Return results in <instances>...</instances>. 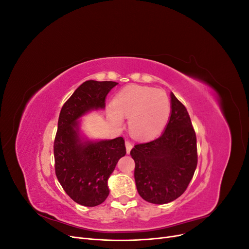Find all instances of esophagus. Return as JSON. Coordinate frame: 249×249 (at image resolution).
<instances>
[{"label": "esophagus", "mask_w": 249, "mask_h": 249, "mask_svg": "<svg viewBox=\"0 0 249 249\" xmlns=\"http://www.w3.org/2000/svg\"><path fill=\"white\" fill-rule=\"evenodd\" d=\"M132 147H133L132 142H130L129 140H125V148H126V153H127V154H130Z\"/></svg>", "instance_id": "esophagus-1"}]
</instances>
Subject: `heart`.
Segmentation results:
<instances>
[{
    "instance_id": "heart-1",
    "label": "heart",
    "mask_w": 249,
    "mask_h": 249,
    "mask_svg": "<svg viewBox=\"0 0 249 249\" xmlns=\"http://www.w3.org/2000/svg\"><path fill=\"white\" fill-rule=\"evenodd\" d=\"M107 112L113 124L122 126L124 116L129 117V129L134 137L152 139L166 125L170 114V101L166 92L161 89L129 85L115 95Z\"/></svg>"
}]
</instances>
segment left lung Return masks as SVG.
I'll list each match as a JSON object with an SVG mask.
<instances>
[{"instance_id":"obj_1","label":"left lung","mask_w":249,"mask_h":249,"mask_svg":"<svg viewBox=\"0 0 249 249\" xmlns=\"http://www.w3.org/2000/svg\"><path fill=\"white\" fill-rule=\"evenodd\" d=\"M170 99V117L161 136L131 150L137 191L143 199L156 205L179 197L197 166L196 135L190 116L172 92Z\"/></svg>"}]
</instances>
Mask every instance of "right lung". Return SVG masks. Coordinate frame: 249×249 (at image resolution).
<instances>
[{
    "label": "right lung",
    "instance_id": "1",
    "mask_svg": "<svg viewBox=\"0 0 249 249\" xmlns=\"http://www.w3.org/2000/svg\"><path fill=\"white\" fill-rule=\"evenodd\" d=\"M117 84L86 81L60 111L54 142L55 172L66 194L81 206L95 207L106 200L108 178L126 153L123 137L101 141L82 138L78 122L89 111L104 109L107 94Z\"/></svg>",
    "mask_w": 249,
    "mask_h": 249
}]
</instances>
